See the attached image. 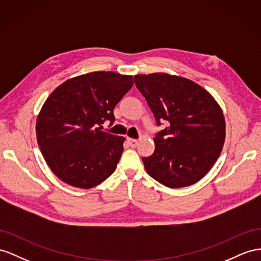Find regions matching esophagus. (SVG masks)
Here are the masks:
<instances>
[{
  "mask_svg": "<svg viewBox=\"0 0 261 261\" xmlns=\"http://www.w3.org/2000/svg\"><path fill=\"white\" fill-rule=\"evenodd\" d=\"M128 142L130 144L131 148H136V146L139 144V141L136 139H131V138H128Z\"/></svg>",
  "mask_w": 261,
  "mask_h": 261,
  "instance_id": "obj_1",
  "label": "esophagus"
}]
</instances>
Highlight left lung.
<instances>
[{"label": "left lung", "mask_w": 261, "mask_h": 261, "mask_svg": "<svg viewBox=\"0 0 261 261\" xmlns=\"http://www.w3.org/2000/svg\"><path fill=\"white\" fill-rule=\"evenodd\" d=\"M135 83L156 124L168 121L154 137L153 154L142 158L146 173L170 189L195 184L223 150L222 108L208 91L188 78L154 72L135 76Z\"/></svg>", "instance_id": "8db88e82"}]
</instances>
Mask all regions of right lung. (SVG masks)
<instances>
[{
    "instance_id": "add662e5",
    "label": "right lung",
    "mask_w": 261,
    "mask_h": 261,
    "mask_svg": "<svg viewBox=\"0 0 261 261\" xmlns=\"http://www.w3.org/2000/svg\"><path fill=\"white\" fill-rule=\"evenodd\" d=\"M133 85V77L93 71L66 80L46 99L36 137L46 163L63 182L91 189L115 172L123 137L102 131L115 121L113 109Z\"/></svg>"
}]
</instances>
